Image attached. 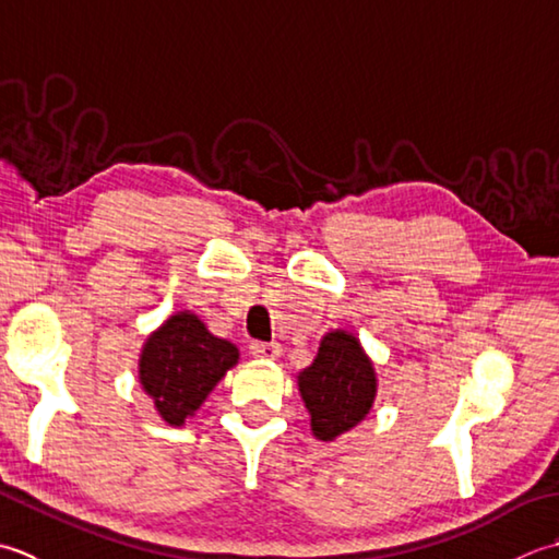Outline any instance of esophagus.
<instances>
[{
    "label": "esophagus",
    "mask_w": 559,
    "mask_h": 559,
    "mask_svg": "<svg viewBox=\"0 0 559 559\" xmlns=\"http://www.w3.org/2000/svg\"><path fill=\"white\" fill-rule=\"evenodd\" d=\"M250 355L258 359H277L282 355L280 343H250Z\"/></svg>",
    "instance_id": "esophagus-1"
}]
</instances>
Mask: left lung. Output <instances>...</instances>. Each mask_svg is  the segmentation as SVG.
Instances as JSON below:
<instances>
[{"label":"left lung","mask_w":559,"mask_h":559,"mask_svg":"<svg viewBox=\"0 0 559 559\" xmlns=\"http://www.w3.org/2000/svg\"><path fill=\"white\" fill-rule=\"evenodd\" d=\"M299 393L316 439L333 441L369 415L376 397L373 364L347 330L323 335L311 367L299 376Z\"/></svg>","instance_id":"1"}]
</instances>
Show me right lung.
<instances>
[{
  "label": "right lung",
  "instance_id": "obj_1",
  "mask_svg": "<svg viewBox=\"0 0 559 559\" xmlns=\"http://www.w3.org/2000/svg\"><path fill=\"white\" fill-rule=\"evenodd\" d=\"M236 364L234 343L212 335L195 313L178 311L146 337L140 383L164 423L183 427Z\"/></svg>",
  "mask_w": 559,
  "mask_h": 559
}]
</instances>
